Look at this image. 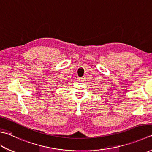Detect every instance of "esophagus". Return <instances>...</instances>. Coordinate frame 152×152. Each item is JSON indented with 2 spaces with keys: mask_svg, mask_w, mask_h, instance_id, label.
Returning a JSON list of instances; mask_svg holds the SVG:
<instances>
[{
  "mask_svg": "<svg viewBox=\"0 0 152 152\" xmlns=\"http://www.w3.org/2000/svg\"><path fill=\"white\" fill-rule=\"evenodd\" d=\"M85 80V78H83V77H81V78H79V81H80V82H84Z\"/></svg>",
  "mask_w": 152,
  "mask_h": 152,
  "instance_id": "1",
  "label": "esophagus"
}]
</instances>
